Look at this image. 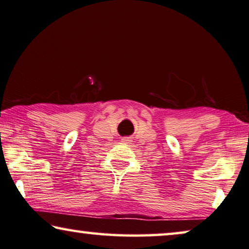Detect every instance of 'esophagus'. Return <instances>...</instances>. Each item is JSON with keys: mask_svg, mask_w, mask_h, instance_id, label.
Masks as SVG:
<instances>
[{"mask_svg": "<svg viewBox=\"0 0 249 249\" xmlns=\"http://www.w3.org/2000/svg\"><path fill=\"white\" fill-rule=\"evenodd\" d=\"M121 142H124V143H130V142H130V140H129L128 137H124V138H122Z\"/></svg>", "mask_w": 249, "mask_h": 249, "instance_id": "obj_1", "label": "esophagus"}]
</instances>
